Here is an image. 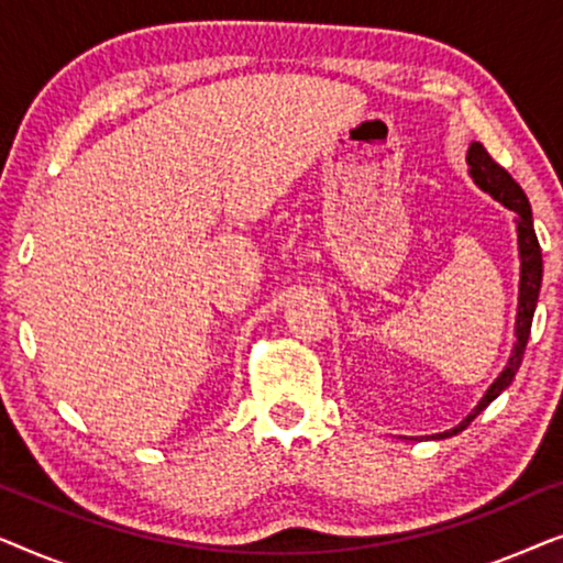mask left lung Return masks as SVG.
Here are the masks:
<instances>
[{
    "label": "left lung",
    "instance_id": "obj_1",
    "mask_svg": "<svg viewBox=\"0 0 563 563\" xmlns=\"http://www.w3.org/2000/svg\"><path fill=\"white\" fill-rule=\"evenodd\" d=\"M466 164H468V174H472V179L476 181V187L489 191L497 202H503L507 210H512L515 214H518V218H515V222H518V251H520L518 318H515V345H512L510 361H507V366L503 368V374L492 382V387L484 391L479 405H476L456 428L445 430V433H438L435 438H449V435L461 433V430H464L468 422H472L476 415H479L484 407L492 402V399H497L507 387H510L515 374H518V368L522 364V353H526V345L530 338V325H533V312L538 305V291H541V279H543V256H541V245H538V238L533 230V212H530V202H528L526 191H522L518 187V181H515L512 176L489 156L487 148H484L482 143L468 145Z\"/></svg>",
    "mask_w": 563,
    "mask_h": 563
}]
</instances>
